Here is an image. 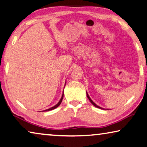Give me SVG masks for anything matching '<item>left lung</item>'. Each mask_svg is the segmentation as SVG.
<instances>
[{"mask_svg": "<svg viewBox=\"0 0 147 147\" xmlns=\"http://www.w3.org/2000/svg\"><path fill=\"white\" fill-rule=\"evenodd\" d=\"M86 94H87V97H88V100H90V102L91 103H92V104L93 105V106H94L95 107H96V108H99V109H105L104 108H101V107H100V106H98V105H96L94 102L92 100H91V98H90V96H88V93H87V92H86Z\"/></svg>", "mask_w": 147, "mask_h": 147, "instance_id": "obj_1", "label": "left lung"}]
</instances>
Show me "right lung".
<instances>
[{"label":"right lung","instance_id":"1","mask_svg":"<svg viewBox=\"0 0 147 147\" xmlns=\"http://www.w3.org/2000/svg\"><path fill=\"white\" fill-rule=\"evenodd\" d=\"M65 84H66V82H65ZM63 96H64V93L63 92V94H62V96H61V100H59V102L55 106H54L53 107H52V108H49V109H45V110H43V111H50V110H52V109H55V108H57V107L59 106V105L61 104V102H62V100H63Z\"/></svg>","mask_w":147,"mask_h":147}]
</instances>
